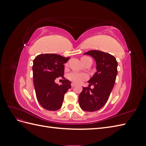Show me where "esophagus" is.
I'll list each match as a JSON object with an SVG mask.
<instances>
[{
	"label": "esophagus",
	"mask_w": 146,
	"mask_h": 146,
	"mask_svg": "<svg viewBox=\"0 0 146 146\" xmlns=\"http://www.w3.org/2000/svg\"><path fill=\"white\" fill-rule=\"evenodd\" d=\"M75 85H76V83H74V82H72V83H71V86H72V87H74Z\"/></svg>",
	"instance_id": "obj_1"
}]
</instances>
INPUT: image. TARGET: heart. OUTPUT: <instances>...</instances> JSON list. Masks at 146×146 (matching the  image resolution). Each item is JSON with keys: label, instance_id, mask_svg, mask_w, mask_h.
Masks as SVG:
<instances>
[{"label": "heart", "instance_id": "1", "mask_svg": "<svg viewBox=\"0 0 146 146\" xmlns=\"http://www.w3.org/2000/svg\"><path fill=\"white\" fill-rule=\"evenodd\" d=\"M86 57L88 56H83L82 58H86ZM68 77L70 80H71L75 83H82L88 78V76L85 74L77 71L69 73L68 74Z\"/></svg>", "mask_w": 146, "mask_h": 146}]
</instances>
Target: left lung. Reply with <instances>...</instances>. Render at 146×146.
Returning a JSON list of instances; mask_svg holds the SVG:
<instances>
[{"label": "left lung", "instance_id": "left-lung-1", "mask_svg": "<svg viewBox=\"0 0 146 146\" xmlns=\"http://www.w3.org/2000/svg\"><path fill=\"white\" fill-rule=\"evenodd\" d=\"M84 54L94 58L97 71L90 80L88 87H83L78 96L80 108L86 111H98L108 100L117 74V62L114 56L99 50H90ZM91 85L94 88L91 89Z\"/></svg>", "mask_w": 146, "mask_h": 146}]
</instances>
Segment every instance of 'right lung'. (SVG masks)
Segmentation results:
<instances>
[{"mask_svg":"<svg viewBox=\"0 0 146 146\" xmlns=\"http://www.w3.org/2000/svg\"><path fill=\"white\" fill-rule=\"evenodd\" d=\"M70 58L57 54H42L33 60V84L38 102L49 111H56L62 106L64 96L71 88L69 80H64L58 85L56 78H63L64 66Z\"/></svg>","mask_w":146,"mask_h":146,"instance_id":"obj_1","label":"right lung"}]
</instances>
